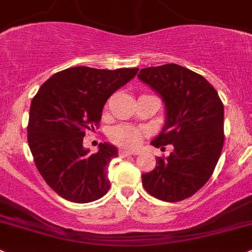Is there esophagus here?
I'll list each match as a JSON object with an SVG mask.
<instances>
[{
    "instance_id": "1",
    "label": "esophagus",
    "mask_w": 252,
    "mask_h": 252,
    "mask_svg": "<svg viewBox=\"0 0 252 252\" xmlns=\"http://www.w3.org/2000/svg\"><path fill=\"white\" fill-rule=\"evenodd\" d=\"M136 153L131 152V150H126V149H120L119 150V155L121 158H126V157H131V155H134Z\"/></svg>"
}]
</instances>
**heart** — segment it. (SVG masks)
Returning <instances> with one entry per match:
<instances>
[{"mask_svg":"<svg viewBox=\"0 0 252 252\" xmlns=\"http://www.w3.org/2000/svg\"><path fill=\"white\" fill-rule=\"evenodd\" d=\"M142 137H143V131L141 128L127 125H119L109 132V138L111 139V142L120 147L131 148V149L139 144Z\"/></svg>","mask_w":252,"mask_h":252,"instance_id":"1","label":"heart"}]
</instances>
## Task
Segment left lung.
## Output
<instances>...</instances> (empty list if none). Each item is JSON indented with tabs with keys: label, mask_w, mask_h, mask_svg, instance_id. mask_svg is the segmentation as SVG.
I'll return each instance as SVG.
<instances>
[{
	"label": "left lung",
	"mask_w": 252,
	"mask_h": 252,
	"mask_svg": "<svg viewBox=\"0 0 252 252\" xmlns=\"http://www.w3.org/2000/svg\"><path fill=\"white\" fill-rule=\"evenodd\" d=\"M138 77L166 105V124L152 145H173L167 158L158 157L154 170L142 175L144 189L168 203L190 198L211 177L222 153L221 98L205 77L177 64L144 68Z\"/></svg>",
	"instance_id": "8db88e82"
}]
</instances>
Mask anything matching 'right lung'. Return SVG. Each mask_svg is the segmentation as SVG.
Returning a JSON list of instances; mask_svg holds the SVG:
<instances>
[{
    "instance_id": "obj_1",
    "label": "right lung",
    "mask_w": 252,
    "mask_h": 252,
    "mask_svg": "<svg viewBox=\"0 0 252 252\" xmlns=\"http://www.w3.org/2000/svg\"><path fill=\"white\" fill-rule=\"evenodd\" d=\"M138 70L69 68L52 75L32 98L28 143L38 172L59 196L85 204L107 194V166L118 149L100 143L88 154L84 137L98 126L108 98Z\"/></svg>"
}]
</instances>
